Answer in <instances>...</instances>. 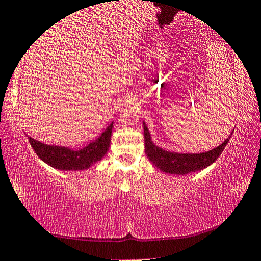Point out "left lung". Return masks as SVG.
<instances>
[{
    "instance_id": "left-lung-1",
    "label": "left lung",
    "mask_w": 261,
    "mask_h": 261,
    "mask_svg": "<svg viewBox=\"0 0 261 261\" xmlns=\"http://www.w3.org/2000/svg\"><path fill=\"white\" fill-rule=\"evenodd\" d=\"M143 127H144L145 153L150 162L156 168H159L161 171L171 175H187L190 174V172L203 170L204 168L209 167L221 155L227 143L229 142L230 136H232V134H230L229 137L225 139L222 144L209 150V151L199 153H183L168 151V150L155 145L151 141V136H150V132L144 122H143Z\"/></svg>"
}]
</instances>
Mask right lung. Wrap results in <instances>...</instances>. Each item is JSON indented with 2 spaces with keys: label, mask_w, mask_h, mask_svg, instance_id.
<instances>
[{
  "label": "right lung",
  "mask_w": 261,
  "mask_h": 261,
  "mask_svg": "<svg viewBox=\"0 0 261 261\" xmlns=\"http://www.w3.org/2000/svg\"><path fill=\"white\" fill-rule=\"evenodd\" d=\"M113 122L101 132L100 136L87 143L80 149H71L67 146L49 145L28 137L32 148L40 160L59 170H85L93 163L100 161L109 151L111 142Z\"/></svg>",
  "instance_id": "right-lung-1"
}]
</instances>
